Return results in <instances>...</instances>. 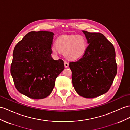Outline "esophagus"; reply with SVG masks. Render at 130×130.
Masks as SVG:
<instances>
[{
    "instance_id": "esophagus-1",
    "label": "esophagus",
    "mask_w": 130,
    "mask_h": 130,
    "mask_svg": "<svg viewBox=\"0 0 130 130\" xmlns=\"http://www.w3.org/2000/svg\"><path fill=\"white\" fill-rule=\"evenodd\" d=\"M64 67H65V68H67V67H68L69 64H68V63L67 61H64Z\"/></svg>"
}]
</instances>
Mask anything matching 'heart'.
<instances>
[{"mask_svg":"<svg viewBox=\"0 0 130 130\" xmlns=\"http://www.w3.org/2000/svg\"><path fill=\"white\" fill-rule=\"evenodd\" d=\"M87 48V41L83 35H63L56 41V46L51 47L52 52L57 55L63 52L66 58L76 60L81 58Z\"/></svg>","mask_w":130,"mask_h":130,"instance_id":"obj_1","label":"heart"}]
</instances>
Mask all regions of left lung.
Returning a JSON list of instances; mask_svg holds the SVG:
<instances>
[{
	"label": "left lung",
	"mask_w": 130,
	"mask_h": 130,
	"mask_svg": "<svg viewBox=\"0 0 130 130\" xmlns=\"http://www.w3.org/2000/svg\"><path fill=\"white\" fill-rule=\"evenodd\" d=\"M88 46L84 55L70 62L73 85L79 95L93 98L110 89L117 73L115 51L112 44L99 32L83 31Z\"/></svg>",
	"instance_id": "left-lung-1"
}]
</instances>
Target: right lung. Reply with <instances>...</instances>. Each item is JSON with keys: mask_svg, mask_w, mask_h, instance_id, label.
Instances as JSON below:
<instances>
[{"mask_svg": "<svg viewBox=\"0 0 130 130\" xmlns=\"http://www.w3.org/2000/svg\"><path fill=\"white\" fill-rule=\"evenodd\" d=\"M54 34L31 31L15 46L10 73L19 92L30 98L48 96L55 80L64 69L62 59L51 56Z\"/></svg>", "mask_w": 130, "mask_h": 130, "instance_id": "right-lung-1", "label": "right lung"}]
</instances>
